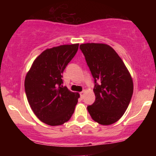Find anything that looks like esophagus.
Wrapping results in <instances>:
<instances>
[{
    "mask_svg": "<svg viewBox=\"0 0 156 156\" xmlns=\"http://www.w3.org/2000/svg\"><path fill=\"white\" fill-rule=\"evenodd\" d=\"M84 92H85V91L84 90H83L80 93V98H81V99H83V96H84Z\"/></svg>",
    "mask_w": 156,
    "mask_h": 156,
    "instance_id": "obj_1",
    "label": "esophagus"
}]
</instances>
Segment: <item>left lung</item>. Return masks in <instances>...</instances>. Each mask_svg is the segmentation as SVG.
Here are the masks:
<instances>
[{
	"label": "left lung",
	"mask_w": 156,
	"mask_h": 156,
	"mask_svg": "<svg viewBox=\"0 0 156 156\" xmlns=\"http://www.w3.org/2000/svg\"><path fill=\"white\" fill-rule=\"evenodd\" d=\"M80 49L94 82L95 101L87 110L93 120L112 125L122 117L131 100V76L120 57L108 44H82Z\"/></svg>",
	"instance_id": "8db88e82"
}]
</instances>
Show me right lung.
<instances>
[{
  "label": "right lung",
  "mask_w": 156,
  "mask_h": 156,
  "mask_svg": "<svg viewBox=\"0 0 156 156\" xmlns=\"http://www.w3.org/2000/svg\"><path fill=\"white\" fill-rule=\"evenodd\" d=\"M78 45L64 44L45 50L27 73V99L35 115L45 124L62 125L74 113L79 94L62 86V73L76 54Z\"/></svg>",
  "instance_id": "right-lung-1"
}]
</instances>
